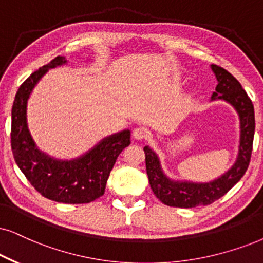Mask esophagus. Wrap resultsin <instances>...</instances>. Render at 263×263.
Listing matches in <instances>:
<instances>
[{
  "label": "esophagus",
  "instance_id": "obj_1",
  "mask_svg": "<svg viewBox=\"0 0 263 263\" xmlns=\"http://www.w3.org/2000/svg\"><path fill=\"white\" fill-rule=\"evenodd\" d=\"M134 137L136 139H138V141H142V139H144L147 137V129L143 128V127H137L134 129Z\"/></svg>",
  "mask_w": 263,
  "mask_h": 263
}]
</instances>
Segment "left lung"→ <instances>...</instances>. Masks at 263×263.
<instances>
[{
  "instance_id": "8db88e82",
  "label": "left lung",
  "mask_w": 263,
  "mask_h": 263,
  "mask_svg": "<svg viewBox=\"0 0 263 263\" xmlns=\"http://www.w3.org/2000/svg\"><path fill=\"white\" fill-rule=\"evenodd\" d=\"M211 70L218 82L216 91L211 96V102L218 99L227 102L237 111L240 121L237 159L227 172L210 182L181 181L168 177L162 170L158 154L149 145H145L143 149L145 153L149 184L155 197L165 205L188 209L212 204L238 183L248 170L255 134L254 105L247 92L242 89L240 82L231 72L215 64L211 65Z\"/></svg>"
}]
</instances>
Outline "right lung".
Segmentation results:
<instances>
[{"label": "right lung", "instance_id": "obj_1", "mask_svg": "<svg viewBox=\"0 0 263 263\" xmlns=\"http://www.w3.org/2000/svg\"><path fill=\"white\" fill-rule=\"evenodd\" d=\"M66 63L65 57L58 55L32 72L19 87L12 108V151L18 167L40 194L64 204H86L104 194L116 159L131 143V131L124 129L108 136L70 160L53 158L40 151L29 129L28 101L49 69Z\"/></svg>", "mask_w": 263, "mask_h": 263}]
</instances>
